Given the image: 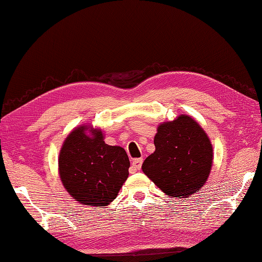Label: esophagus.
I'll list each match as a JSON object with an SVG mask.
<instances>
[{
	"label": "esophagus",
	"mask_w": 262,
	"mask_h": 262,
	"mask_svg": "<svg viewBox=\"0 0 262 262\" xmlns=\"http://www.w3.org/2000/svg\"><path fill=\"white\" fill-rule=\"evenodd\" d=\"M142 161H143L142 159H135V160H133V162H132V168H133V170H140V169H141Z\"/></svg>",
	"instance_id": "1"
}]
</instances>
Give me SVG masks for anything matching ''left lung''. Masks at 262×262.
<instances>
[{"mask_svg":"<svg viewBox=\"0 0 262 262\" xmlns=\"http://www.w3.org/2000/svg\"><path fill=\"white\" fill-rule=\"evenodd\" d=\"M154 144L155 151L142 163L143 173L168 196L185 199L198 193L213 165L212 142L198 121L179 115L160 123Z\"/></svg>","mask_w":262,"mask_h":262,"instance_id":"8db88e82","label":"left lung"}]
</instances>
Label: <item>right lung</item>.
<instances>
[{
    "label": "right lung",
    "mask_w": 262,
    "mask_h": 262,
    "mask_svg": "<svg viewBox=\"0 0 262 262\" xmlns=\"http://www.w3.org/2000/svg\"><path fill=\"white\" fill-rule=\"evenodd\" d=\"M126 150L109 146L100 128L82 124L69 133L58 154V175L82 205L104 207L115 200L129 175Z\"/></svg>",
    "instance_id": "add662e5"
}]
</instances>
